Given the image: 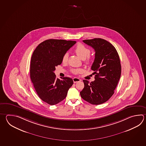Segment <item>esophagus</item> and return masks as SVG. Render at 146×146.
I'll use <instances>...</instances> for the list:
<instances>
[{
	"mask_svg": "<svg viewBox=\"0 0 146 146\" xmlns=\"http://www.w3.org/2000/svg\"><path fill=\"white\" fill-rule=\"evenodd\" d=\"M73 82H74V83H76L78 82H80V81L81 80H80V78H73Z\"/></svg>",
	"mask_w": 146,
	"mask_h": 146,
	"instance_id": "34e87169",
	"label": "esophagus"
}]
</instances>
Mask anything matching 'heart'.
Instances as JSON below:
<instances>
[{"label": "heart", "instance_id": "1", "mask_svg": "<svg viewBox=\"0 0 146 146\" xmlns=\"http://www.w3.org/2000/svg\"><path fill=\"white\" fill-rule=\"evenodd\" d=\"M74 52L78 57L80 58L82 60L86 59L87 58L86 62L88 63L89 61V56L90 54V50L89 48L86 47L85 46L78 44L75 47L74 49ZM68 59V54L67 53L64 54L63 56L62 61L63 63H66ZM83 71L82 69H73L72 70V72L75 74H77Z\"/></svg>", "mask_w": 146, "mask_h": 146}]
</instances>
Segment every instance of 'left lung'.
I'll use <instances>...</instances> for the list:
<instances>
[{
	"mask_svg": "<svg viewBox=\"0 0 146 146\" xmlns=\"http://www.w3.org/2000/svg\"><path fill=\"white\" fill-rule=\"evenodd\" d=\"M83 42L95 51L91 68L95 80L89 83L84 80V88L80 92V96L91 104H102L113 95L119 81L121 74L119 56L113 45L104 39L96 38Z\"/></svg>",
	"mask_w": 146,
	"mask_h": 146,
	"instance_id": "1",
	"label": "left lung"
}]
</instances>
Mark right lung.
<instances>
[{
	"label": "right lung",
	"mask_w": 146,
	"mask_h": 146,
	"mask_svg": "<svg viewBox=\"0 0 146 146\" xmlns=\"http://www.w3.org/2000/svg\"><path fill=\"white\" fill-rule=\"evenodd\" d=\"M76 42L50 39L39 44L33 52L31 61L30 78L39 97L50 105L66 98L73 84L71 78H56L54 71L61 64L63 56Z\"/></svg>",
	"instance_id": "add662e5"
}]
</instances>
